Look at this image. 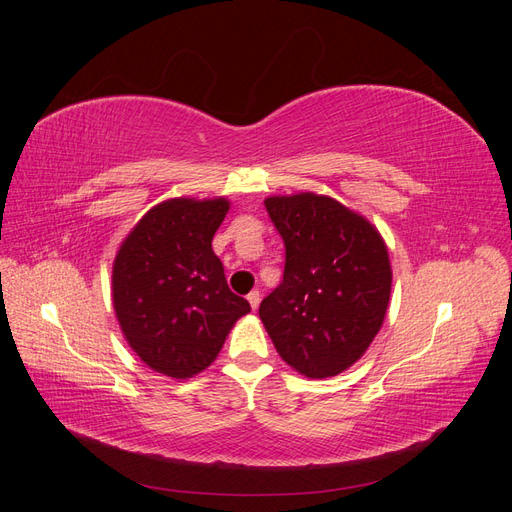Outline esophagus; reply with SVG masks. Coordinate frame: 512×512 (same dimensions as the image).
Listing matches in <instances>:
<instances>
[{"instance_id": "1", "label": "esophagus", "mask_w": 512, "mask_h": 512, "mask_svg": "<svg viewBox=\"0 0 512 512\" xmlns=\"http://www.w3.org/2000/svg\"><path fill=\"white\" fill-rule=\"evenodd\" d=\"M247 301H250L252 309H258V305H260V292H258V290H252L250 294H247Z\"/></svg>"}]
</instances>
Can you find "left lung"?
<instances>
[{"label": "left lung", "mask_w": 512, "mask_h": 512, "mask_svg": "<svg viewBox=\"0 0 512 512\" xmlns=\"http://www.w3.org/2000/svg\"><path fill=\"white\" fill-rule=\"evenodd\" d=\"M286 245L284 280L260 303L275 350L301 376L322 380L352 367L391 301V260L378 228L331 196H269Z\"/></svg>", "instance_id": "obj_1"}]
</instances>
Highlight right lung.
<instances>
[{
	"label": "right lung",
	"mask_w": 512,
	"mask_h": 512,
	"mask_svg": "<svg viewBox=\"0 0 512 512\" xmlns=\"http://www.w3.org/2000/svg\"><path fill=\"white\" fill-rule=\"evenodd\" d=\"M230 200L168 198L121 241L113 262V307L128 346L147 367L194 378L220 354L250 303L230 292L213 235Z\"/></svg>",
	"instance_id": "right-lung-1"
}]
</instances>
